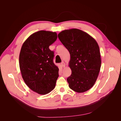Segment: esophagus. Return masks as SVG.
Segmentation results:
<instances>
[{
    "label": "esophagus",
    "instance_id": "esophagus-1",
    "mask_svg": "<svg viewBox=\"0 0 121 121\" xmlns=\"http://www.w3.org/2000/svg\"><path fill=\"white\" fill-rule=\"evenodd\" d=\"M61 66L63 67V68H65V64L64 62H62V63H61Z\"/></svg>",
    "mask_w": 121,
    "mask_h": 121
}]
</instances>
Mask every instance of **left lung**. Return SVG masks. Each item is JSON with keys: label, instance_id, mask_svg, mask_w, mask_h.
Returning <instances> with one entry per match:
<instances>
[{"label": "left lung", "instance_id": "left-lung-1", "mask_svg": "<svg viewBox=\"0 0 121 121\" xmlns=\"http://www.w3.org/2000/svg\"><path fill=\"white\" fill-rule=\"evenodd\" d=\"M58 37L70 54L69 65L72 74L67 78L69 87L78 93L86 92L94 85L100 69L101 60L97 42L78 29L62 31Z\"/></svg>", "mask_w": 121, "mask_h": 121}]
</instances>
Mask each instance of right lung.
Here are the masks:
<instances>
[{"label":"right lung","instance_id":"add662e5","mask_svg":"<svg viewBox=\"0 0 121 121\" xmlns=\"http://www.w3.org/2000/svg\"><path fill=\"white\" fill-rule=\"evenodd\" d=\"M56 32L41 30L31 35L22 46L19 65L26 84L32 91L44 95L55 88L58 67L53 62L54 52L49 46L57 39Z\"/></svg>","mask_w":121,"mask_h":121}]
</instances>
